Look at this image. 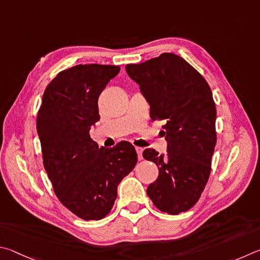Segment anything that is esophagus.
<instances>
[{
    "label": "esophagus",
    "instance_id": "34e87169",
    "mask_svg": "<svg viewBox=\"0 0 260 260\" xmlns=\"http://www.w3.org/2000/svg\"><path fill=\"white\" fill-rule=\"evenodd\" d=\"M143 151L144 149L142 147H136V152H137V155L139 160H143Z\"/></svg>",
    "mask_w": 260,
    "mask_h": 260
}]
</instances>
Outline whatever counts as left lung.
I'll return each mask as SVG.
<instances>
[{"mask_svg":"<svg viewBox=\"0 0 260 260\" xmlns=\"http://www.w3.org/2000/svg\"><path fill=\"white\" fill-rule=\"evenodd\" d=\"M151 106V118L166 123L167 154L143 153L158 168L147 195L158 210L178 215L199 201L211 171L215 151L216 106L207 81L175 53L125 66Z\"/></svg>","mask_w":260,"mask_h":260,"instance_id":"obj_1","label":"left lung"}]
</instances>
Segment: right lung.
Wrapping results in <instances>:
<instances>
[{
  "instance_id": "right-lung-1",
  "label": "right lung",
  "mask_w": 260,
  "mask_h": 260,
  "mask_svg": "<svg viewBox=\"0 0 260 260\" xmlns=\"http://www.w3.org/2000/svg\"><path fill=\"white\" fill-rule=\"evenodd\" d=\"M120 67L77 65L62 71L45 89L36 118L43 166L63 206L84 220L106 217L117 186L137 163L127 142L98 147L90 129L99 121L98 98Z\"/></svg>"
}]
</instances>
